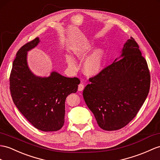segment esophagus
<instances>
[{
	"label": "esophagus",
	"mask_w": 160,
	"mask_h": 160,
	"mask_svg": "<svg viewBox=\"0 0 160 160\" xmlns=\"http://www.w3.org/2000/svg\"><path fill=\"white\" fill-rule=\"evenodd\" d=\"M84 89V85L83 83H80L78 86V90L79 91H83Z\"/></svg>",
	"instance_id": "34e87169"
}]
</instances>
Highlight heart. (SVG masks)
Returning a JSON list of instances; mask_svg holds the SVG:
<instances>
[{
	"instance_id": "obj_1",
	"label": "heart",
	"mask_w": 160,
	"mask_h": 160,
	"mask_svg": "<svg viewBox=\"0 0 160 160\" xmlns=\"http://www.w3.org/2000/svg\"><path fill=\"white\" fill-rule=\"evenodd\" d=\"M92 51V47L89 45H85L82 48L77 49L75 54L77 57L83 60L86 59L89 54ZM104 53L102 49H97L93 52L92 56L85 62L84 64V72L88 76H96L100 72L102 68ZM67 62L68 67L72 70L77 68V64L75 60L73 58L68 56L67 58Z\"/></svg>"
}]
</instances>
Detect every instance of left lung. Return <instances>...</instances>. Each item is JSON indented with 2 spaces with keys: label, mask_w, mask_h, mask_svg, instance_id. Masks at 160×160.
Listing matches in <instances>:
<instances>
[{
  "label": "left lung",
  "mask_w": 160,
  "mask_h": 160,
  "mask_svg": "<svg viewBox=\"0 0 160 160\" xmlns=\"http://www.w3.org/2000/svg\"><path fill=\"white\" fill-rule=\"evenodd\" d=\"M120 58L89 78L91 83L83 92L99 127L107 131L128 125L137 115L150 89L147 61L132 37L124 44Z\"/></svg>",
  "instance_id": "left-lung-1"
}]
</instances>
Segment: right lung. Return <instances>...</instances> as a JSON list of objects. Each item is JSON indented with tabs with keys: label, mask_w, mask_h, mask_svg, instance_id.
Instances as JSON below:
<instances>
[{
	"label": "right lung",
	"mask_w": 160,
	"mask_h": 160,
	"mask_svg": "<svg viewBox=\"0 0 160 160\" xmlns=\"http://www.w3.org/2000/svg\"><path fill=\"white\" fill-rule=\"evenodd\" d=\"M39 41L35 38L17 52L9 77L11 95L19 112L34 128L58 131L64 123L66 98L77 91L80 80L55 71L48 77L35 76L28 67L27 52Z\"/></svg>",
	"instance_id": "add662e5"
}]
</instances>
